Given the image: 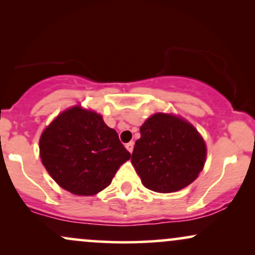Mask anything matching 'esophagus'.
<instances>
[{
  "instance_id": "1",
  "label": "esophagus",
  "mask_w": 255,
  "mask_h": 255,
  "mask_svg": "<svg viewBox=\"0 0 255 255\" xmlns=\"http://www.w3.org/2000/svg\"><path fill=\"white\" fill-rule=\"evenodd\" d=\"M126 148H127V150L131 153V152H133V148H134V142L133 141L127 142V144H126Z\"/></svg>"
}]
</instances>
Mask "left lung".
Returning a JSON list of instances; mask_svg holds the SVG:
<instances>
[{"label": "left lung", "mask_w": 255, "mask_h": 255, "mask_svg": "<svg viewBox=\"0 0 255 255\" xmlns=\"http://www.w3.org/2000/svg\"><path fill=\"white\" fill-rule=\"evenodd\" d=\"M140 135L131 164L146 188L158 193L180 191L203 170L206 145L186 120L154 114L140 127Z\"/></svg>", "instance_id": "obj_1"}]
</instances>
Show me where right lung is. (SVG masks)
<instances>
[{"instance_id":"right-lung-1","label":"right lung","mask_w":255,"mask_h":255,"mask_svg":"<svg viewBox=\"0 0 255 255\" xmlns=\"http://www.w3.org/2000/svg\"><path fill=\"white\" fill-rule=\"evenodd\" d=\"M39 151L55 182L77 195L103 191L130 158L116 130L80 105L63 111L44 129Z\"/></svg>"}]
</instances>
